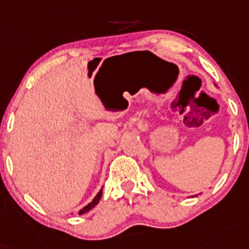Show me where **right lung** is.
<instances>
[{
    "label": "right lung",
    "instance_id": "add662e5",
    "mask_svg": "<svg viewBox=\"0 0 249 249\" xmlns=\"http://www.w3.org/2000/svg\"><path fill=\"white\" fill-rule=\"evenodd\" d=\"M101 196H102V190L99 192V194H97V195H96V197L92 200V202H89V205L85 206V208H83L82 210H79V215L85 214V213L89 212V210H91V209H92V208H95V206L97 205V204H99L100 199H101Z\"/></svg>",
    "mask_w": 249,
    "mask_h": 249
}]
</instances>
